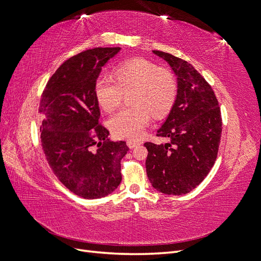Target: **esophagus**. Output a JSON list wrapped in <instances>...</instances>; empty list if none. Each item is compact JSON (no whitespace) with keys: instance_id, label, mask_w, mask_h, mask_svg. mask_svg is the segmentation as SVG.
<instances>
[{"instance_id":"1","label":"esophagus","mask_w":261,"mask_h":261,"mask_svg":"<svg viewBox=\"0 0 261 261\" xmlns=\"http://www.w3.org/2000/svg\"><path fill=\"white\" fill-rule=\"evenodd\" d=\"M126 145L128 146V148L133 149V148L139 146L140 145V141L139 140H127V143H126Z\"/></svg>"}]
</instances>
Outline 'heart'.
Here are the masks:
<instances>
[{"mask_svg":"<svg viewBox=\"0 0 261 261\" xmlns=\"http://www.w3.org/2000/svg\"><path fill=\"white\" fill-rule=\"evenodd\" d=\"M115 78L101 74L96 81L94 91L99 105L112 111L124 96V91L133 89L130 102L109 120V127L118 138L136 139L151 121V113L161 116L171 108L176 94L173 75L165 68H159L144 59H133L117 65Z\"/></svg>","mask_w":261,"mask_h":261,"instance_id":"heart-1","label":"heart"}]
</instances>
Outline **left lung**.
Segmentation results:
<instances>
[{"label": "left lung", "instance_id": "1", "mask_svg": "<svg viewBox=\"0 0 261 261\" xmlns=\"http://www.w3.org/2000/svg\"><path fill=\"white\" fill-rule=\"evenodd\" d=\"M168 63L177 80L176 97L158 136L170 144L146 143L150 183L163 194L185 195L208 175L217 159L222 120L210 85L188 62L152 51Z\"/></svg>", "mask_w": 261, "mask_h": 261}]
</instances>
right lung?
I'll use <instances>...</instances> for the list:
<instances>
[{
  "instance_id": "obj_1",
  "label": "right lung",
  "mask_w": 261,
  "mask_h": 261,
  "mask_svg": "<svg viewBox=\"0 0 261 261\" xmlns=\"http://www.w3.org/2000/svg\"><path fill=\"white\" fill-rule=\"evenodd\" d=\"M120 51V46L94 48L74 55L52 75L40 101L46 160L61 183L85 199L115 191L122 180L121 160L129 150L125 141H110L109 130L99 125L94 91L102 67ZM96 143L93 153L91 147Z\"/></svg>"
}]
</instances>
